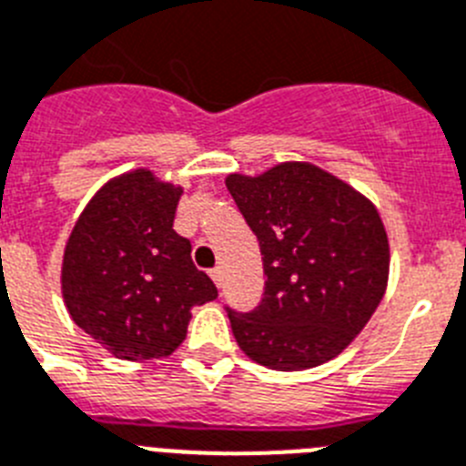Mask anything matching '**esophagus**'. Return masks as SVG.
I'll use <instances>...</instances> for the list:
<instances>
[{
  "mask_svg": "<svg viewBox=\"0 0 466 466\" xmlns=\"http://www.w3.org/2000/svg\"><path fill=\"white\" fill-rule=\"evenodd\" d=\"M209 276H212V280L217 288H221V285H224V271H221V268H212V271H209Z\"/></svg>",
  "mask_w": 466,
  "mask_h": 466,
  "instance_id": "34e87169",
  "label": "esophagus"
}]
</instances>
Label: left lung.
Returning a JSON list of instances; mask_svg holds the SVG:
<instances>
[{
	"mask_svg": "<svg viewBox=\"0 0 466 466\" xmlns=\"http://www.w3.org/2000/svg\"><path fill=\"white\" fill-rule=\"evenodd\" d=\"M226 186L259 240L266 276L257 309H226L238 347L282 372L335 358L387 289L389 240L375 205L309 162L230 174Z\"/></svg>",
	"mask_w": 466,
	"mask_h": 466,
	"instance_id": "obj_1",
	"label": "left lung"
}]
</instances>
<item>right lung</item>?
Listing matches in <instances>:
<instances>
[{"label":"right lung","instance_id":"add662e5","mask_svg":"<svg viewBox=\"0 0 466 466\" xmlns=\"http://www.w3.org/2000/svg\"><path fill=\"white\" fill-rule=\"evenodd\" d=\"M181 193L148 169L122 174L91 198L67 238V313L122 360L169 356L186 339L190 309L217 299L190 240L174 230Z\"/></svg>","mask_w":466,"mask_h":466}]
</instances>
